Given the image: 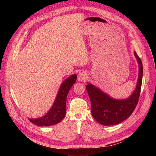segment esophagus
<instances>
[{"mask_svg":"<svg viewBox=\"0 0 156 156\" xmlns=\"http://www.w3.org/2000/svg\"><path fill=\"white\" fill-rule=\"evenodd\" d=\"M87 75L85 72H79V74L77 75V79L79 81H83L87 79Z\"/></svg>","mask_w":156,"mask_h":156,"instance_id":"obj_1","label":"esophagus"}]
</instances>
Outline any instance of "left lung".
Listing matches in <instances>:
<instances>
[{
	"instance_id": "obj_1",
	"label": "left lung",
	"mask_w": 156,
	"mask_h": 156,
	"mask_svg": "<svg viewBox=\"0 0 156 156\" xmlns=\"http://www.w3.org/2000/svg\"><path fill=\"white\" fill-rule=\"evenodd\" d=\"M135 55L139 66V79L135 91L129 98L123 100H114L91 84L87 85L92 115L98 123L104 126L118 124L129 118L134 111L140 96L143 72L142 61L136 52Z\"/></svg>"
}]
</instances>
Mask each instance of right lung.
Here are the masks:
<instances>
[{"instance_id":"right-lung-1","label":"right lung","mask_w":156,"mask_h":156,"mask_svg":"<svg viewBox=\"0 0 156 156\" xmlns=\"http://www.w3.org/2000/svg\"><path fill=\"white\" fill-rule=\"evenodd\" d=\"M77 79V75H73L63 82L56 96L54 104L47 115L40 119H31L32 123L39 126H49L58 124L62 120L66 112V97Z\"/></svg>"}]
</instances>
